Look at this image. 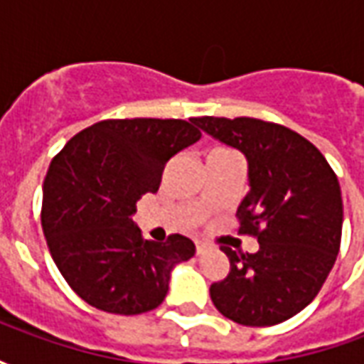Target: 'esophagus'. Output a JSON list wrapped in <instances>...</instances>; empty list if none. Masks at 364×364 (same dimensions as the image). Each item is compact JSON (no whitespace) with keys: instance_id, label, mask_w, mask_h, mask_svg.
I'll return each instance as SVG.
<instances>
[{"instance_id":"esophagus-1","label":"esophagus","mask_w":364,"mask_h":364,"mask_svg":"<svg viewBox=\"0 0 364 364\" xmlns=\"http://www.w3.org/2000/svg\"><path fill=\"white\" fill-rule=\"evenodd\" d=\"M195 247H197V253L200 255V253H205L210 250V244L205 242V240H197V242H195Z\"/></svg>"}]
</instances>
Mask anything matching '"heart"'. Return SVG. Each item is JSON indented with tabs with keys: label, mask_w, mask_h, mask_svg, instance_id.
I'll use <instances>...</instances> for the list:
<instances>
[{
	"label": "heart",
	"mask_w": 364,
	"mask_h": 364,
	"mask_svg": "<svg viewBox=\"0 0 364 364\" xmlns=\"http://www.w3.org/2000/svg\"><path fill=\"white\" fill-rule=\"evenodd\" d=\"M230 154H232V151L222 150V148H216V150L210 151V154H208L206 158H220V156H230Z\"/></svg>",
	"instance_id": "b5f03b06"
}]
</instances>
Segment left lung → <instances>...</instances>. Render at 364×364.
Instances as JSON below:
<instances>
[{
    "label": "left lung",
    "mask_w": 364,
    "mask_h": 364,
    "mask_svg": "<svg viewBox=\"0 0 364 364\" xmlns=\"http://www.w3.org/2000/svg\"><path fill=\"white\" fill-rule=\"evenodd\" d=\"M195 124L244 151L250 193L237 208V234L259 252H232L226 279L210 284L216 310L263 328L296 316L320 292L341 245L343 200L336 171L294 130L250 117H198Z\"/></svg>",
    "instance_id": "left-lung-1"
}]
</instances>
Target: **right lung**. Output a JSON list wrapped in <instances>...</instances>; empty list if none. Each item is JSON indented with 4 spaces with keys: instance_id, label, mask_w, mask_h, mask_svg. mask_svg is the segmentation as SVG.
<instances>
[{
    "instance_id": "obj_1",
    "label": "right lung",
    "mask_w": 364,
    "mask_h": 364,
    "mask_svg": "<svg viewBox=\"0 0 364 364\" xmlns=\"http://www.w3.org/2000/svg\"><path fill=\"white\" fill-rule=\"evenodd\" d=\"M198 138L195 119H109L54 156L43 185V232L58 271L87 304L136 316L164 302L171 269L195 255V244L181 234L144 240L132 214L159 189L167 159Z\"/></svg>"
}]
</instances>
